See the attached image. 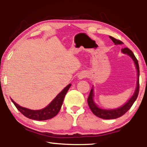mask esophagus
Listing matches in <instances>:
<instances>
[{"label":"esophagus","instance_id":"esophagus-1","mask_svg":"<svg viewBox=\"0 0 147 147\" xmlns=\"http://www.w3.org/2000/svg\"><path fill=\"white\" fill-rule=\"evenodd\" d=\"M86 76L87 75H86V73H80V74L78 75V78L80 79H82V78H86Z\"/></svg>","mask_w":147,"mask_h":147}]
</instances>
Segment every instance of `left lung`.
I'll list each match as a JSON object with an SVG mask.
<instances>
[{"mask_svg": "<svg viewBox=\"0 0 147 147\" xmlns=\"http://www.w3.org/2000/svg\"><path fill=\"white\" fill-rule=\"evenodd\" d=\"M109 38L113 41V42L115 45L119 44H123V43L121 41L115 38H113V37L109 36ZM122 52L124 54H127L130 56L131 58L133 59L134 63L136 64L137 70H138V82H137V88L136 89L135 93H134V95L131 96V98L127 102H126L124 106H123L121 108L115 109H110V110H107V109H103L98 108L95 104L94 103L93 100V89H91V90L89 93V95L88 98V103L89 108L91 110L92 112L93 113L94 115L97 116L98 117H100L101 119H117L120 117L123 116L124 114H125L127 111L130 109V108L132 106L134 102L138 98L139 91V67L138 61L136 56H134V53L131 50L129 49L128 48H124L122 49Z\"/></svg>", "mask_w": 147, "mask_h": 147, "instance_id": "8db88e82", "label": "left lung"}]
</instances>
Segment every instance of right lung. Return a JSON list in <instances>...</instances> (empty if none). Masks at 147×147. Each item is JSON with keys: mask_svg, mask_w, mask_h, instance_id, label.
Segmentation results:
<instances>
[{"mask_svg": "<svg viewBox=\"0 0 147 147\" xmlns=\"http://www.w3.org/2000/svg\"><path fill=\"white\" fill-rule=\"evenodd\" d=\"M70 87L71 84H69L63 91H61L56 96V97L52 101V102L49 106H47L46 108L40 109V110H32V109L23 108L15 102L11 98V100L17 109L27 118L37 121L48 120V119L53 118L59 113L62 104H63L65 96Z\"/></svg>", "mask_w": 147, "mask_h": 147, "instance_id": "right-lung-1", "label": "right lung"}]
</instances>
